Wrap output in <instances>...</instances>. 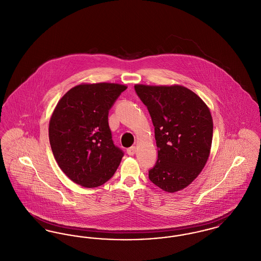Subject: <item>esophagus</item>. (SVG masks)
Wrapping results in <instances>:
<instances>
[{"instance_id":"34e87169","label":"esophagus","mask_w":261,"mask_h":261,"mask_svg":"<svg viewBox=\"0 0 261 261\" xmlns=\"http://www.w3.org/2000/svg\"><path fill=\"white\" fill-rule=\"evenodd\" d=\"M126 152H127L128 155H134L137 152V146H132V147L127 148Z\"/></svg>"}]
</instances>
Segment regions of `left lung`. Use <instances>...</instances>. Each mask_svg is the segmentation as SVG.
<instances>
[{
	"label": "left lung",
	"instance_id": "1",
	"mask_svg": "<svg viewBox=\"0 0 261 261\" xmlns=\"http://www.w3.org/2000/svg\"><path fill=\"white\" fill-rule=\"evenodd\" d=\"M135 89L147 107L158 147L149 180L163 191H180L201 173L211 152L213 119L208 106L180 85L137 84Z\"/></svg>",
	"mask_w": 261,
	"mask_h": 261
}]
</instances>
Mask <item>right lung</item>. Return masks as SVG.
I'll use <instances>...</instances> for the list:
<instances>
[{"instance_id": "obj_1", "label": "right lung", "mask_w": 261, "mask_h": 261, "mask_svg": "<svg viewBox=\"0 0 261 261\" xmlns=\"http://www.w3.org/2000/svg\"><path fill=\"white\" fill-rule=\"evenodd\" d=\"M126 86L80 84L70 89L53 111L49 142L65 175L85 188L99 187L118 169L123 152L114 144L108 115Z\"/></svg>"}]
</instances>
